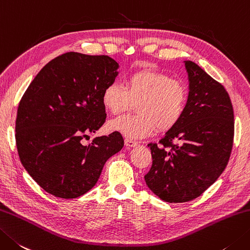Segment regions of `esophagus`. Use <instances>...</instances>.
Here are the masks:
<instances>
[{
	"instance_id": "34e87169",
	"label": "esophagus",
	"mask_w": 250,
	"mask_h": 250,
	"mask_svg": "<svg viewBox=\"0 0 250 250\" xmlns=\"http://www.w3.org/2000/svg\"><path fill=\"white\" fill-rule=\"evenodd\" d=\"M125 146H128V147H135V146H138V142H135V141H132V140H130V139H125Z\"/></svg>"
}]
</instances>
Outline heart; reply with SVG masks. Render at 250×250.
Instances as JSON below:
<instances>
[{
    "label": "heart",
    "mask_w": 250,
    "mask_h": 250,
    "mask_svg": "<svg viewBox=\"0 0 250 250\" xmlns=\"http://www.w3.org/2000/svg\"><path fill=\"white\" fill-rule=\"evenodd\" d=\"M188 87L154 70L135 71L128 77L125 87L112 81L105 86L102 102L112 115H119L136 104V115L122 116L109 122L108 128L129 139H143L156 126L167 131L178 124L188 104Z\"/></svg>",
    "instance_id": "obj_1"
}]
</instances>
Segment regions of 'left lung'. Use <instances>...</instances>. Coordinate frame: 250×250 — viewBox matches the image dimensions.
I'll list each match as a JSON object with an SVG mask.
<instances>
[{"label": "left lung", "mask_w": 250, "mask_h": 250, "mask_svg": "<svg viewBox=\"0 0 250 250\" xmlns=\"http://www.w3.org/2000/svg\"><path fill=\"white\" fill-rule=\"evenodd\" d=\"M188 78L187 109L165 133L149 143L153 165L145 182L167 203L200 196L226 169L234 138V112L223 85L197 63L184 62Z\"/></svg>", "instance_id": "8db88e82"}]
</instances>
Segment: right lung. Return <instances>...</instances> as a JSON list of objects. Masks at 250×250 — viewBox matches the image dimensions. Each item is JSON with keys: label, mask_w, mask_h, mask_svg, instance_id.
Returning a JSON list of instances; mask_svg holds the SVG:
<instances>
[{"label": "right lung", "mask_w": 250, "mask_h": 250, "mask_svg": "<svg viewBox=\"0 0 250 250\" xmlns=\"http://www.w3.org/2000/svg\"><path fill=\"white\" fill-rule=\"evenodd\" d=\"M106 55L69 52L54 58L32 80L19 103L16 145L29 175L60 198H77L95 187L103 167L124 147L118 132L81 140L106 120L102 94L118 76Z\"/></svg>", "instance_id": "obj_1"}]
</instances>
